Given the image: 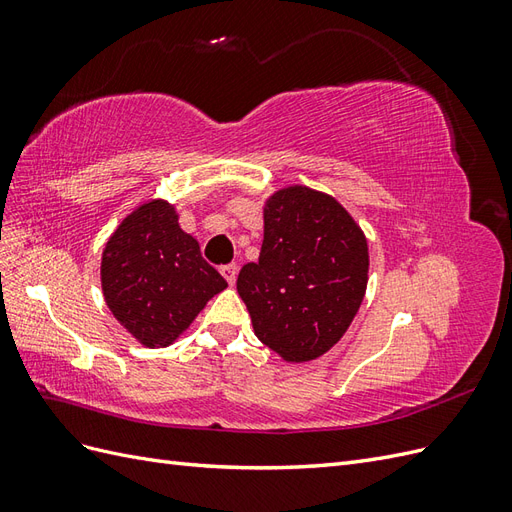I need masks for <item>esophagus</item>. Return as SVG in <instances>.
I'll return each instance as SVG.
<instances>
[{"mask_svg":"<svg viewBox=\"0 0 512 512\" xmlns=\"http://www.w3.org/2000/svg\"><path fill=\"white\" fill-rule=\"evenodd\" d=\"M220 271H222V275H224V280H226L230 286H235V282H237V265H226V267H222Z\"/></svg>","mask_w":512,"mask_h":512,"instance_id":"1","label":"esophagus"}]
</instances>
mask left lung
<instances>
[{"instance_id":"obj_1","label":"left lung","mask_w":512,"mask_h":512,"mask_svg":"<svg viewBox=\"0 0 512 512\" xmlns=\"http://www.w3.org/2000/svg\"><path fill=\"white\" fill-rule=\"evenodd\" d=\"M258 262L237 290L262 344L286 363L314 361L348 331L369 280L365 232L327 192L288 185L262 205Z\"/></svg>"}]
</instances>
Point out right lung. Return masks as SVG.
<instances>
[{
	"instance_id": "obj_1",
	"label": "right lung",
	"mask_w": 512,
	"mask_h": 512,
	"mask_svg": "<svg viewBox=\"0 0 512 512\" xmlns=\"http://www.w3.org/2000/svg\"><path fill=\"white\" fill-rule=\"evenodd\" d=\"M100 284L115 320L145 348L175 344L228 286L166 198L145 200L119 222L102 250Z\"/></svg>"
}]
</instances>
